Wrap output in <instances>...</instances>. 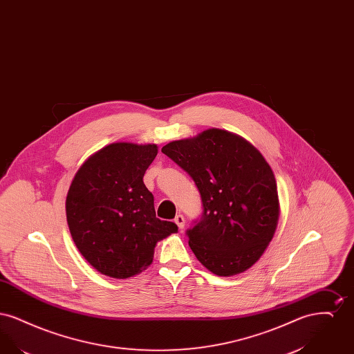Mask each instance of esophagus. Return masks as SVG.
I'll list each match as a JSON object with an SVG mask.
<instances>
[{
	"label": "esophagus",
	"mask_w": 354,
	"mask_h": 354,
	"mask_svg": "<svg viewBox=\"0 0 354 354\" xmlns=\"http://www.w3.org/2000/svg\"><path fill=\"white\" fill-rule=\"evenodd\" d=\"M174 221H175V224L179 227V230H180V231L185 228V220L183 215H176Z\"/></svg>",
	"instance_id": "34e87169"
}]
</instances>
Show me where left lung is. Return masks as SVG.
Masks as SVG:
<instances>
[{
  "label": "left lung",
  "mask_w": 354,
  "mask_h": 354,
  "mask_svg": "<svg viewBox=\"0 0 354 354\" xmlns=\"http://www.w3.org/2000/svg\"><path fill=\"white\" fill-rule=\"evenodd\" d=\"M162 152L201 192L202 216L185 232L196 259L218 276L252 267L270 244L280 212L276 179L264 156L219 129L171 142Z\"/></svg>",
  "instance_id": "1"
}]
</instances>
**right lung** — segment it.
<instances>
[{"mask_svg":"<svg viewBox=\"0 0 354 354\" xmlns=\"http://www.w3.org/2000/svg\"><path fill=\"white\" fill-rule=\"evenodd\" d=\"M155 145L113 143L91 155L75 174L66 198L71 237L102 274L129 279L152 263L156 243L178 231L156 218L143 183Z\"/></svg>","mask_w":354,"mask_h":354,"instance_id":"1","label":"right lung"}]
</instances>
